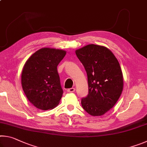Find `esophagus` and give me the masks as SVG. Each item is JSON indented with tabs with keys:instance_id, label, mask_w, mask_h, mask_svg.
I'll return each instance as SVG.
<instances>
[{
	"instance_id": "34e87169",
	"label": "esophagus",
	"mask_w": 147,
	"mask_h": 147,
	"mask_svg": "<svg viewBox=\"0 0 147 147\" xmlns=\"http://www.w3.org/2000/svg\"><path fill=\"white\" fill-rule=\"evenodd\" d=\"M74 91H75V88H69L67 89V91L69 92V93H73V92H74Z\"/></svg>"
}]
</instances>
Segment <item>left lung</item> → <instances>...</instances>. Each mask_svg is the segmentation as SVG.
<instances>
[{
  "instance_id": "8db88e82",
  "label": "left lung",
  "mask_w": 147,
  "mask_h": 147,
  "mask_svg": "<svg viewBox=\"0 0 147 147\" xmlns=\"http://www.w3.org/2000/svg\"><path fill=\"white\" fill-rule=\"evenodd\" d=\"M88 74L89 93L82 108L92 116H101L112 108L123 89V75L117 59L107 47L89 44L75 51Z\"/></svg>"
}]
</instances>
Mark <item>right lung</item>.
I'll list each match as a JSON object with an SVG mask.
<instances>
[{"label": "right lung", "mask_w": 147, "mask_h": 147, "mask_svg": "<svg viewBox=\"0 0 147 147\" xmlns=\"http://www.w3.org/2000/svg\"><path fill=\"white\" fill-rule=\"evenodd\" d=\"M65 54L63 50L45 47L34 53L24 63L22 88L26 98L36 108L47 110L59 104L63 90L57 66Z\"/></svg>", "instance_id": "right-lung-1"}]
</instances>
